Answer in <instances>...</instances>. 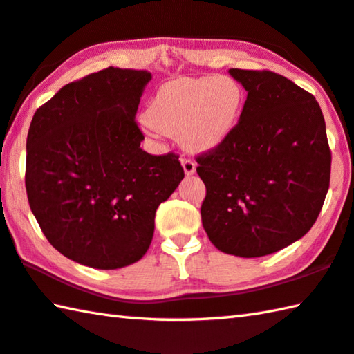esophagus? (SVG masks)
Here are the masks:
<instances>
[{
	"mask_svg": "<svg viewBox=\"0 0 354 354\" xmlns=\"http://www.w3.org/2000/svg\"><path fill=\"white\" fill-rule=\"evenodd\" d=\"M183 167H184L185 175H194L195 170H196L195 160L190 159V158H183Z\"/></svg>",
	"mask_w": 354,
	"mask_h": 354,
	"instance_id": "obj_1",
	"label": "esophagus"
}]
</instances>
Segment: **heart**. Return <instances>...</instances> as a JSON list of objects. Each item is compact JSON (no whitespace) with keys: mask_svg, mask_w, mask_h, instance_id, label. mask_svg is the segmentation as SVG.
<instances>
[{"mask_svg":"<svg viewBox=\"0 0 354 354\" xmlns=\"http://www.w3.org/2000/svg\"><path fill=\"white\" fill-rule=\"evenodd\" d=\"M243 102V88L230 77H187L160 88L145 118L155 130L181 139L187 150L207 151L232 133Z\"/></svg>","mask_w":354,"mask_h":354,"instance_id":"heart-1","label":"heart"}]
</instances>
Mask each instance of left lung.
<instances>
[{
  "label": "left lung",
  "instance_id": "1",
  "mask_svg": "<svg viewBox=\"0 0 354 354\" xmlns=\"http://www.w3.org/2000/svg\"><path fill=\"white\" fill-rule=\"evenodd\" d=\"M229 73L248 97L232 133L196 156L201 218L215 248L250 259L313 227L330 187L331 150L313 94L272 71Z\"/></svg>",
  "mask_w": 354,
  "mask_h": 354
}]
</instances>
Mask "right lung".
<instances>
[{"label": "right lung", "instance_id": "right-lung-1", "mask_svg": "<svg viewBox=\"0 0 354 354\" xmlns=\"http://www.w3.org/2000/svg\"><path fill=\"white\" fill-rule=\"evenodd\" d=\"M151 74L106 68L63 86L32 118L26 192L48 241L95 269L140 260L155 214L184 178L175 153L140 149L134 115Z\"/></svg>", "mask_w": 354, "mask_h": 354}]
</instances>
